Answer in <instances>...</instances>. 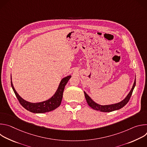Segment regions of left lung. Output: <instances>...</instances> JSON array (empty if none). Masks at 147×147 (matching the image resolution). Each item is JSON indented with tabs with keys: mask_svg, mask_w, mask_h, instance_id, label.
<instances>
[{
	"mask_svg": "<svg viewBox=\"0 0 147 147\" xmlns=\"http://www.w3.org/2000/svg\"><path fill=\"white\" fill-rule=\"evenodd\" d=\"M136 80L135 79L134 82L133 86L131 90V91H130L129 94L127 95V96L124 99H123L122 101L117 103H115V104H112V105H100L99 104H97L96 103H95L94 101H93L91 98L84 92V95H85V97L87 100V103L88 104V105L92 108L94 110L96 111H99L100 112H111L114 111H116V110H119L121 108H122L123 107H124L125 105H126L128 102L129 101L130 97L132 95L133 90L136 86Z\"/></svg>",
	"mask_w": 147,
	"mask_h": 147,
	"instance_id": "8db88e82",
	"label": "left lung"
}]
</instances>
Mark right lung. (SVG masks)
I'll return each mask as SVG.
<instances>
[{"instance_id":"1","label":"right lung","mask_w":147,"mask_h":147,"mask_svg":"<svg viewBox=\"0 0 147 147\" xmlns=\"http://www.w3.org/2000/svg\"><path fill=\"white\" fill-rule=\"evenodd\" d=\"M70 78L71 76H69L63 78L60 82L59 87L56 92H55V95L49 99L39 103H31L25 100L22 98H21L20 96L17 94V92H16L13 87L11 81V85L13 90V91L17 99L18 100L20 103L26 109L32 113H42L53 111L60 106L62 100L63 93L65 87L66 86V84L67 83L68 81Z\"/></svg>"}]
</instances>
